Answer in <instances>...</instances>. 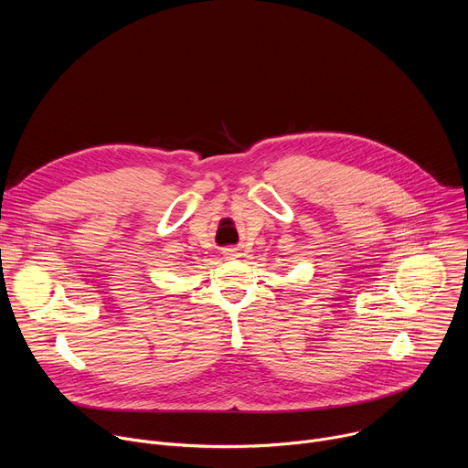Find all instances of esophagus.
<instances>
[{"label":"esophagus","mask_w":468,"mask_h":468,"mask_svg":"<svg viewBox=\"0 0 468 468\" xmlns=\"http://www.w3.org/2000/svg\"><path fill=\"white\" fill-rule=\"evenodd\" d=\"M226 255L228 257H235L237 255V248H226Z\"/></svg>","instance_id":"1"}]
</instances>
